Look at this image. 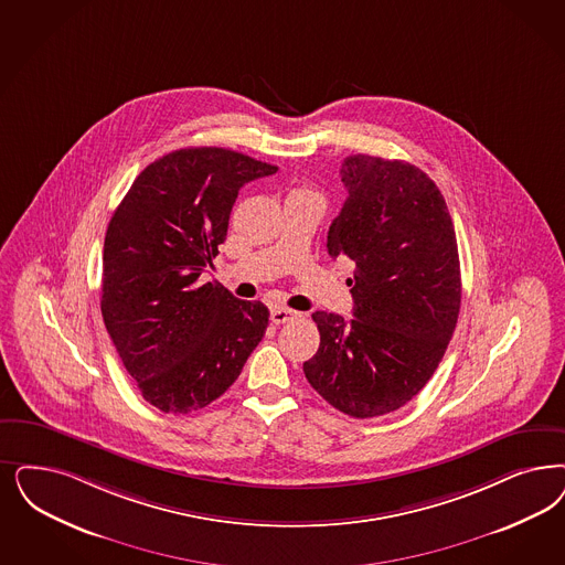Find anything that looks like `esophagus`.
<instances>
[{
    "label": "esophagus",
    "instance_id": "34e87169",
    "mask_svg": "<svg viewBox=\"0 0 565 565\" xmlns=\"http://www.w3.org/2000/svg\"><path fill=\"white\" fill-rule=\"evenodd\" d=\"M296 317H300V312L292 311V309H286V307H273L271 309V321L275 326L294 321Z\"/></svg>",
    "mask_w": 565,
    "mask_h": 565
}]
</instances>
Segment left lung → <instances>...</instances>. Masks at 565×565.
<instances>
[{
	"label": "left lung",
	"instance_id": "8db88e82",
	"mask_svg": "<svg viewBox=\"0 0 565 565\" xmlns=\"http://www.w3.org/2000/svg\"><path fill=\"white\" fill-rule=\"evenodd\" d=\"M340 175L347 200L328 253L354 263V319L312 312L321 342L302 370L331 407L367 419L428 384L457 326L461 269L447 202L422 169L354 154Z\"/></svg>",
	"mask_w": 565,
	"mask_h": 565
}]
</instances>
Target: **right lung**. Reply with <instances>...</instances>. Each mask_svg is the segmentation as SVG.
Returning <instances> with one entry per match:
<instances>
[{
	"label": "right lung",
	"instance_id": "obj_1",
	"mask_svg": "<svg viewBox=\"0 0 565 565\" xmlns=\"http://www.w3.org/2000/svg\"><path fill=\"white\" fill-rule=\"evenodd\" d=\"M277 167L225 148H185L137 175L108 223L102 317L141 396L164 413L216 401L269 326V309L200 284L227 237L242 185Z\"/></svg>",
	"mask_w": 565,
	"mask_h": 565
}]
</instances>
